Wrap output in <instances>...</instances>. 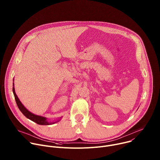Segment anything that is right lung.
Here are the masks:
<instances>
[{"mask_svg":"<svg viewBox=\"0 0 160 160\" xmlns=\"http://www.w3.org/2000/svg\"><path fill=\"white\" fill-rule=\"evenodd\" d=\"M14 80V79H13ZM12 92L15 98V100L17 104V106L18 107V108L19 109V110L21 111V112L23 114V115L28 119H30V120L35 122L36 123L38 124V125H52L60 121V120L61 119V118H60L59 119L57 120L56 121H54V122H49L48 120V118L42 117V116H39V115H35V114L31 112L30 111H29L21 103V102L19 101V98H18L16 92H15V89H14V83L12 85Z\"/></svg>","mask_w":160,"mask_h":160,"instance_id":"right-lung-1","label":"right lung"}]
</instances>
